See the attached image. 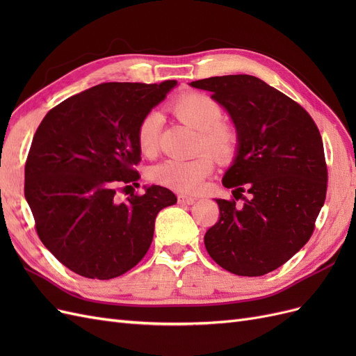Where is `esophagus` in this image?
<instances>
[{
	"mask_svg": "<svg viewBox=\"0 0 356 356\" xmlns=\"http://www.w3.org/2000/svg\"><path fill=\"white\" fill-rule=\"evenodd\" d=\"M196 202V197L186 196V195H179L178 196V203H184V204H193Z\"/></svg>",
	"mask_w": 356,
	"mask_h": 356,
	"instance_id": "obj_1",
	"label": "esophagus"
}]
</instances>
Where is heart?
Returning a JSON list of instances; mask_svg holds the SVG:
<instances>
[{
    "label": "heart",
    "instance_id": "heart-1",
    "mask_svg": "<svg viewBox=\"0 0 356 356\" xmlns=\"http://www.w3.org/2000/svg\"><path fill=\"white\" fill-rule=\"evenodd\" d=\"M179 122L197 131V152H204L193 159H168L149 170V177L161 186L178 191H196L204 178L213 170V159L218 163H232L239 153L241 134L232 122L222 120V108L218 101L202 92H184L169 104ZM161 117L157 111L147 113L136 127L139 152L152 157L157 153Z\"/></svg>",
    "mask_w": 356,
    "mask_h": 356
}]
</instances>
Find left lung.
Wrapping results in <instances>:
<instances>
[{"label": "left lung", "mask_w": 356, "mask_h": 356, "mask_svg": "<svg viewBox=\"0 0 356 356\" xmlns=\"http://www.w3.org/2000/svg\"><path fill=\"white\" fill-rule=\"evenodd\" d=\"M190 84L211 92L241 134L239 153L222 178L234 199H217L220 220L204 234V246L230 273L263 276L286 263L315 230L328 181L319 129L303 106L254 75Z\"/></svg>", "instance_id": "left-lung-1"}]
</instances>
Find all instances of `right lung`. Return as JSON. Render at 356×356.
I'll return each instance as SVG.
<instances>
[{
    "label": "right lung",
    "instance_id": "obj_1",
    "mask_svg": "<svg viewBox=\"0 0 356 356\" xmlns=\"http://www.w3.org/2000/svg\"><path fill=\"white\" fill-rule=\"evenodd\" d=\"M175 86L102 83L40 123L25 163V197L38 238L74 273L113 279L131 270L153 242L157 213L177 203L160 186L115 199L138 186L139 120Z\"/></svg>",
    "mask_w": 356,
    "mask_h": 356
}]
</instances>
